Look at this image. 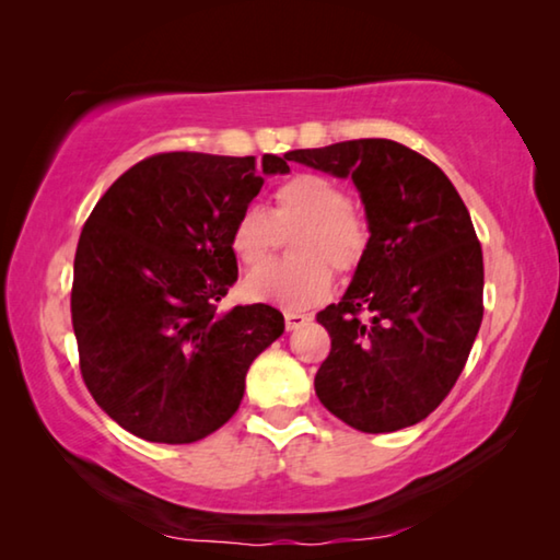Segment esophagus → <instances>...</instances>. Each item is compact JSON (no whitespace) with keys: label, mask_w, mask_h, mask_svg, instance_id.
<instances>
[{"label":"esophagus","mask_w":560,"mask_h":560,"mask_svg":"<svg viewBox=\"0 0 560 560\" xmlns=\"http://www.w3.org/2000/svg\"><path fill=\"white\" fill-rule=\"evenodd\" d=\"M283 322H287L289 331H294V329H302L304 324L312 322V316H306L302 312H287V314H283Z\"/></svg>","instance_id":"1"}]
</instances>
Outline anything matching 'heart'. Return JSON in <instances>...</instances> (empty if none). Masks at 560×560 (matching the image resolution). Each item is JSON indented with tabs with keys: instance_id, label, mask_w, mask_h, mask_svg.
Wrapping results in <instances>:
<instances>
[{
	"instance_id": "b5f03b06",
	"label": "heart",
	"mask_w": 560,
	"mask_h": 560,
	"mask_svg": "<svg viewBox=\"0 0 560 560\" xmlns=\"http://www.w3.org/2000/svg\"><path fill=\"white\" fill-rule=\"evenodd\" d=\"M302 226L294 241V264H269L244 281L248 299L281 308H306L331 294V269L349 271L364 252L366 233L352 213V198L337 180L319 173H296L273 190V211L248 206L231 229V252L258 266L273 248L279 229Z\"/></svg>"
}]
</instances>
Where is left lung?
Wrapping results in <instances>:
<instances>
[{
    "mask_svg": "<svg viewBox=\"0 0 560 560\" xmlns=\"http://www.w3.org/2000/svg\"><path fill=\"white\" fill-rule=\"evenodd\" d=\"M287 158L352 180L370 229L345 296L316 314L331 337L316 397L372 435L422 422L460 377L482 322V252L463 198L435 163L395 140Z\"/></svg>",
    "mask_w": 560,
    "mask_h": 560,
    "instance_id": "8db88e82",
    "label": "left lung"
}]
</instances>
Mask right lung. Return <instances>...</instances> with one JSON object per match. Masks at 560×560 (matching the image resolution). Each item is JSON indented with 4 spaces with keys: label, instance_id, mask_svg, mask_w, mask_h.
Instances as JSON below:
<instances>
[{
    "label": "right lung",
    "instance_id": "right-lung-1",
    "mask_svg": "<svg viewBox=\"0 0 560 560\" xmlns=\"http://www.w3.org/2000/svg\"><path fill=\"white\" fill-rule=\"evenodd\" d=\"M289 158L161 153L125 171L80 233L72 327L82 380L122 430L188 445L236 415L283 334L273 306L219 312L238 279L231 229Z\"/></svg>",
    "mask_w": 560,
    "mask_h": 560
}]
</instances>
